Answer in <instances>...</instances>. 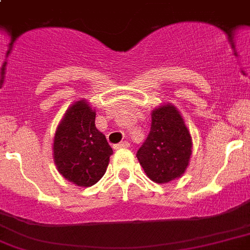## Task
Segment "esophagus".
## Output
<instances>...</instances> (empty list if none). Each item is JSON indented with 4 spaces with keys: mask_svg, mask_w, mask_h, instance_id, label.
<instances>
[{
    "mask_svg": "<svg viewBox=\"0 0 250 250\" xmlns=\"http://www.w3.org/2000/svg\"><path fill=\"white\" fill-rule=\"evenodd\" d=\"M128 147H129V143H128L127 141H123V142H121V143H118V145L114 146V148H116V149H121V148H128Z\"/></svg>",
    "mask_w": 250,
    "mask_h": 250,
    "instance_id": "1",
    "label": "esophagus"
}]
</instances>
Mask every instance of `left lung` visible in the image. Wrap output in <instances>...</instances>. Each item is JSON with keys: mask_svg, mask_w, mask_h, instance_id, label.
I'll list each match as a JSON object with an SVG mask.
<instances>
[{"mask_svg": "<svg viewBox=\"0 0 250 250\" xmlns=\"http://www.w3.org/2000/svg\"><path fill=\"white\" fill-rule=\"evenodd\" d=\"M192 139L174 105L164 104L152 112L150 130L137 152L146 174L156 183L179 178L189 163Z\"/></svg>", "mask_w": 250, "mask_h": 250, "instance_id": "left-lung-1", "label": "left lung"}]
</instances>
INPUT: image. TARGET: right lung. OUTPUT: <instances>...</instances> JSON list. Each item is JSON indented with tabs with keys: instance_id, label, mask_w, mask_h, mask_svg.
<instances>
[{
	"instance_id": "obj_1",
	"label": "right lung",
	"mask_w": 250,
	"mask_h": 250,
	"mask_svg": "<svg viewBox=\"0 0 250 250\" xmlns=\"http://www.w3.org/2000/svg\"><path fill=\"white\" fill-rule=\"evenodd\" d=\"M96 112L78 101L61 121L53 141V158L64 178L80 187L97 183L107 170L111 146L94 125Z\"/></svg>"
}]
</instances>
